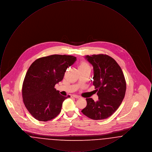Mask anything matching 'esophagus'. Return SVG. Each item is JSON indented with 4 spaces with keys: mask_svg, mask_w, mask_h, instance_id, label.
Instances as JSON below:
<instances>
[{
    "mask_svg": "<svg viewBox=\"0 0 152 152\" xmlns=\"http://www.w3.org/2000/svg\"><path fill=\"white\" fill-rule=\"evenodd\" d=\"M71 97H74V98H76V99H80L81 97L80 96H78V95H76V94H72L71 96Z\"/></svg>",
    "mask_w": 152,
    "mask_h": 152,
    "instance_id": "esophagus-1",
    "label": "esophagus"
}]
</instances>
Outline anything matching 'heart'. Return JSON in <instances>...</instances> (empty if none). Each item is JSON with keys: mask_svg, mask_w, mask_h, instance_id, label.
<instances>
[{"mask_svg": "<svg viewBox=\"0 0 152 152\" xmlns=\"http://www.w3.org/2000/svg\"><path fill=\"white\" fill-rule=\"evenodd\" d=\"M87 67H89V65H88L87 63H86L85 61H81L80 64L79 69H83V68H86Z\"/></svg>", "mask_w": 152, "mask_h": 152, "instance_id": "1", "label": "heart"}]
</instances>
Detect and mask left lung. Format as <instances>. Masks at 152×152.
I'll use <instances>...</instances> for the list:
<instances>
[{
  "label": "left lung",
  "mask_w": 152,
  "mask_h": 152,
  "mask_svg": "<svg viewBox=\"0 0 152 152\" xmlns=\"http://www.w3.org/2000/svg\"><path fill=\"white\" fill-rule=\"evenodd\" d=\"M86 59L94 67L93 84L99 100L86 99L82 113L88 117L100 120L112 116L121 104L126 92V81L121 67L107 55H87Z\"/></svg>",
  "instance_id": "obj_1"
}]
</instances>
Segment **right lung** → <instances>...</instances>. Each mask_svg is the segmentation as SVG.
Instances as JSON below:
<instances>
[{"mask_svg": "<svg viewBox=\"0 0 152 152\" xmlns=\"http://www.w3.org/2000/svg\"><path fill=\"white\" fill-rule=\"evenodd\" d=\"M76 60L73 56L53 55L36 59L29 66L23 81L22 96L26 108L35 119L47 121L60 113L63 101L70 96L61 95L55 86Z\"/></svg>", "mask_w": 152, "mask_h": 152, "instance_id": "add662e5", "label": "right lung"}]
</instances>
